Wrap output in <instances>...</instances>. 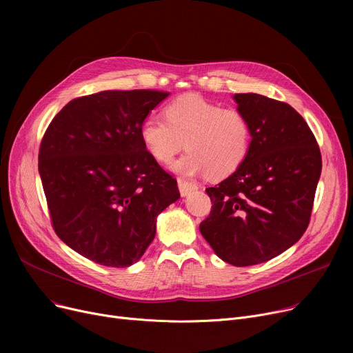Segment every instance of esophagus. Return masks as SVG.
Returning <instances> with one entry per match:
<instances>
[{
  "label": "esophagus",
  "mask_w": 353,
  "mask_h": 353,
  "mask_svg": "<svg viewBox=\"0 0 353 353\" xmlns=\"http://www.w3.org/2000/svg\"><path fill=\"white\" fill-rule=\"evenodd\" d=\"M177 184H179L180 194H181L183 197H186V196H189L192 192L197 190V184H194L193 181H189V180H186V179H183V177H179V179H177Z\"/></svg>",
  "instance_id": "1"
}]
</instances>
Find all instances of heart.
<instances>
[{"label":"heart","instance_id":"obj_1","mask_svg":"<svg viewBox=\"0 0 353 353\" xmlns=\"http://www.w3.org/2000/svg\"><path fill=\"white\" fill-rule=\"evenodd\" d=\"M140 137L156 161L170 163L183 150L188 153L172 164L183 176L209 173L220 179L236 172L249 153L250 123L234 108H223L200 96H181L164 108V119L147 117L140 127Z\"/></svg>","mask_w":353,"mask_h":353}]
</instances>
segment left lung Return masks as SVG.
Instances as JSON below:
<instances>
[{
  "label": "left lung",
  "mask_w": 353,
  "mask_h": 353,
  "mask_svg": "<svg viewBox=\"0 0 353 353\" xmlns=\"http://www.w3.org/2000/svg\"><path fill=\"white\" fill-rule=\"evenodd\" d=\"M233 100L250 123V148L233 174L206 189L213 206L200 233L221 261L252 266L303 236L322 157L309 125L289 104L254 92Z\"/></svg>",
  "instance_id": "1"
}]
</instances>
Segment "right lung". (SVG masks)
Masks as SVG:
<instances>
[{"label": "right lung", "instance_id": "obj_1", "mask_svg": "<svg viewBox=\"0 0 353 353\" xmlns=\"http://www.w3.org/2000/svg\"><path fill=\"white\" fill-rule=\"evenodd\" d=\"M169 92L107 90L71 100L43 137L39 172L52 228L90 261L127 268L179 200L177 181L148 154L140 127Z\"/></svg>", "mask_w": 353, "mask_h": 353}]
</instances>
